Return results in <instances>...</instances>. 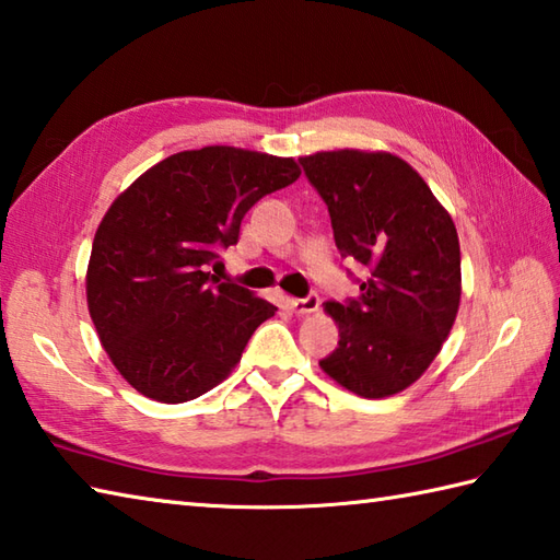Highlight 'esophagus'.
Masks as SVG:
<instances>
[{"instance_id": "esophagus-1", "label": "esophagus", "mask_w": 560, "mask_h": 560, "mask_svg": "<svg viewBox=\"0 0 560 560\" xmlns=\"http://www.w3.org/2000/svg\"><path fill=\"white\" fill-rule=\"evenodd\" d=\"M289 308L299 317L311 315V313H315L317 308H320V299H317V295H308V299H291L289 301Z\"/></svg>"}]
</instances>
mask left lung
<instances>
[{
  "instance_id": "obj_1",
  "label": "left lung",
  "mask_w": 560,
  "mask_h": 560,
  "mask_svg": "<svg viewBox=\"0 0 560 560\" xmlns=\"http://www.w3.org/2000/svg\"><path fill=\"white\" fill-rule=\"evenodd\" d=\"M323 196L342 257L371 269L361 299L325 303L339 342L320 361L361 398H390L440 354L462 303L456 225L408 162L386 150H327L301 158Z\"/></svg>"
}]
</instances>
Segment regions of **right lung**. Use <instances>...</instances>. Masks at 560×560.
<instances>
[{"label": "right lung", "mask_w": 560, "mask_h": 560, "mask_svg": "<svg viewBox=\"0 0 560 560\" xmlns=\"http://www.w3.org/2000/svg\"><path fill=\"white\" fill-rule=\"evenodd\" d=\"M299 177L293 158L208 145L152 164L108 206L86 267V308L112 364L142 396L170 405L203 396L277 313L206 269L237 243L261 196Z\"/></svg>", "instance_id": "obj_1"}]
</instances>
